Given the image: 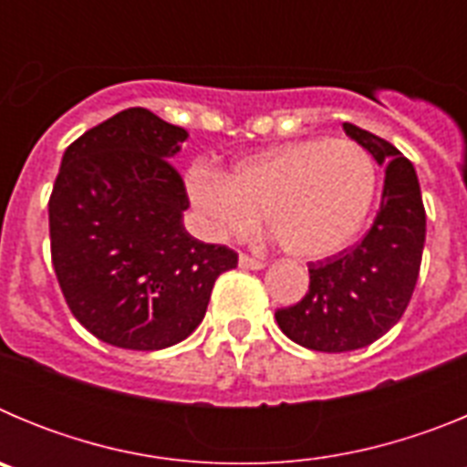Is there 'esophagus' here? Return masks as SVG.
I'll return each instance as SVG.
<instances>
[{"label":"esophagus","instance_id":"1","mask_svg":"<svg viewBox=\"0 0 467 467\" xmlns=\"http://www.w3.org/2000/svg\"><path fill=\"white\" fill-rule=\"evenodd\" d=\"M238 264H241V269H250V271H259V269H264V266H266L262 259L247 257V254H241V257H238Z\"/></svg>","mask_w":467,"mask_h":467}]
</instances>
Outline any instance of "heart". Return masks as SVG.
Segmentation results:
<instances>
[{
  "instance_id": "obj_1",
  "label": "heart",
  "mask_w": 467,
  "mask_h": 467,
  "mask_svg": "<svg viewBox=\"0 0 467 467\" xmlns=\"http://www.w3.org/2000/svg\"><path fill=\"white\" fill-rule=\"evenodd\" d=\"M184 189L210 238H243L264 217L285 253L323 259L365 224L377 163L356 140L308 138L247 156L224 177L196 163Z\"/></svg>"
}]
</instances>
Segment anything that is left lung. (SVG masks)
<instances>
[{"mask_svg":"<svg viewBox=\"0 0 467 467\" xmlns=\"http://www.w3.org/2000/svg\"><path fill=\"white\" fill-rule=\"evenodd\" d=\"M344 130L386 166L377 220L358 245L308 264L304 299L275 311L285 337L323 353L365 348L398 325L414 295L426 243V210L411 161L369 130L353 123Z\"/></svg>","mask_w":467,"mask_h":467,"instance_id":"left-lung-1","label":"left lung"}]
</instances>
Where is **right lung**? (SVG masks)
Listing matches in <instances>:
<instances>
[{"mask_svg": "<svg viewBox=\"0 0 467 467\" xmlns=\"http://www.w3.org/2000/svg\"><path fill=\"white\" fill-rule=\"evenodd\" d=\"M189 138L130 107L74 140L48 201L51 259L74 317L119 348L161 350L201 325L214 280L236 269L226 245L184 229L171 159Z\"/></svg>", "mask_w": 467, "mask_h": 467, "instance_id": "obj_1", "label": "right lung"}]
</instances>
